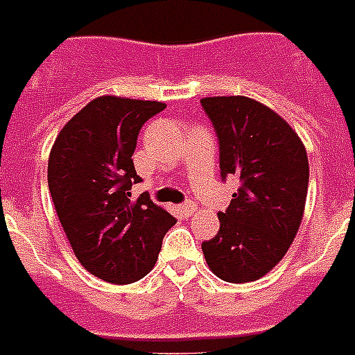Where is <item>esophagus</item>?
<instances>
[{
	"mask_svg": "<svg viewBox=\"0 0 355 355\" xmlns=\"http://www.w3.org/2000/svg\"><path fill=\"white\" fill-rule=\"evenodd\" d=\"M178 209H180V212L181 214H183V216H192V214H194L196 211H198V209H196V203L194 201H185V203H181L180 207H178Z\"/></svg>",
	"mask_w": 355,
	"mask_h": 355,
	"instance_id": "34e87169",
	"label": "esophagus"
}]
</instances>
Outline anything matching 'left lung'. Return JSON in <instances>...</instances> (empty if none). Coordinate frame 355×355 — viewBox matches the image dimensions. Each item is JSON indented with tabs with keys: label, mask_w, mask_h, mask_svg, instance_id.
<instances>
[{
	"label": "left lung",
	"mask_w": 355,
	"mask_h": 355,
	"mask_svg": "<svg viewBox=\"0 0 355 355\" xmlns=\"http://www.w3.org/2000/svg\"><path fill=\"white\" fill-rule=\"evenodd\" d=\"M220 146L222 181L238 191L220 231L201 243L209 268L225 282H251L282 260L299 231L308 194V155L299 135L273 110L248 97L201 98Z\"/></svg>",
	"instance_id": "8db88e82"
}]
</instances>
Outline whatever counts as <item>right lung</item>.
Wrapping results in <instances>:
<instances>
[{"label":"right lung","instance_id":"add662e5","mask_svg":"<svg viewBox=\"0 0 355 355\" xmlns=\"http://www.w3.org/2000/svg\"><path fill=\"white\" fill-rule=\"evenodd\" d=\"M166 104L98 97L58 133L47 164L56 214L78 262L112 284H132L154 268L175 220L146 192L132 155L143 124Z\"/></svg>","mask_w":355,"mask_h":355}]
</instances>
